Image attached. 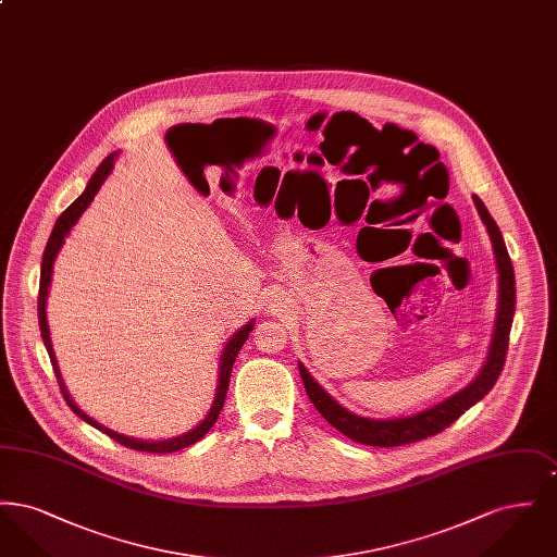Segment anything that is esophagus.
Masks as SVG:
<instances>
[{"mask_svg":"<svg viewBox=\"0 0 557 557\" xmlns=\"http://www.w3.org/2000/svg\"><path fill=\"white\" fill-rule=\"evenodd\" d=\"M267 309H269L273 315H282V313L286 311V305H284V300H282V298H277V296H271V298H269V305H267Z\"/></svg>","mask_w":557,"mask_h":557,"instance_id":"34e87169","label":"esophagus"}]
</instances>
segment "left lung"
Segmentation results:
<instances>
[{"label": "left lung", "mask_w": 557, "mask_h": 557, "mask_svg": "<svg viewBox=\"0 0 557 557\" xmlns=\"http://www.w3.org/2000/svg\"><path fill=\"white\" fill-rule=\"evenodd\" d=\"M474 198L478 214L482 223L486 225L488 238L493 244V255L497 263V318L493 325V338L488 345V352L484 359V366L478 371L476 377L461 388L459 393L450 395L449 398L428 407L424 411H418L413 416L405 418H393V420H375V418H363L352 411H348L338 400H334L327 391L318 380L309 373V370L298 361V371L302 377V384L307 388V395L311 403L315 405L319 413L334 425L338 432H343L350 441L370 445V447H398V445H409L424 441L428 436H434L449 428L457 418H461L472 405H476L480 398L488 395V391L495 386L499 373L504 370L505 355H507V343H509V330L513 321V311H516V277H513V267L511 259L505 248L504 236L486 211L484 202Z\"/></svg>", "instance_id": "1"}]
</instances>
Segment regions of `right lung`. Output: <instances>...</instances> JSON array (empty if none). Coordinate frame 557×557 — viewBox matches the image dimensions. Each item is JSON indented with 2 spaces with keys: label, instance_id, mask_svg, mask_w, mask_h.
I'll use <instances>...</instances> for the list:
<instances>
[{
  "label": "right lung",
  "instance_id": "add662e5",
  "mask_svg": "<svg viewBox=\"0 0 557 557\" xmlns=\"http://www.w3.org/2000/svg\"><path fill=\"white\" fill-rule=\"evenodd\" d=\"M119 157V152L110 154L107 159L102 160V164L96 169V173L91 175V180L87 182V187L83 189L79 198L62 212L53 225L52 236L48 239V246L44 250V259H41V280H39V298H37V313H39V330H41V338H44V345L48 348V355H50V361H52L53 373L58 377V384H60V391H62V397L69 403V407L79 416L83 422H87L94 428H98L100 432L108 434L112 441L125 445V447H132L135 450H148V453H173V450H182L198 443L209 430H211L221 409H223V403L227 397V388H230V375H232V368H234V361L238 357L239 348L246 343L248 334L252 332L255 327V319H250L248 323H244L239 327L238 332L225 343L223 346V352L219 357V380H216V393H214V400H212L211 411L207 413V418L191 428L189 432H184L180 436H173V438H162V441H144V438H133V436H125L121 432H114L104 424L96 422L94 418H89L83 409H79V405L71 398L66 386H64V380H62V373L58 368V361H55V355H53L52 338H50V325H48V315H46V302H48V292H50V284H52V271L53 261L64 244V238L71 234V230L75 227V223L79 221L81 214L87 211V207L91 205L94 196L98 194V189L102 187V184L107 182L108 175L112 173V166H114V160Z\"/></svg>",
  "mask_w": 557,
  "mask_h": 557
}]
</instances>
